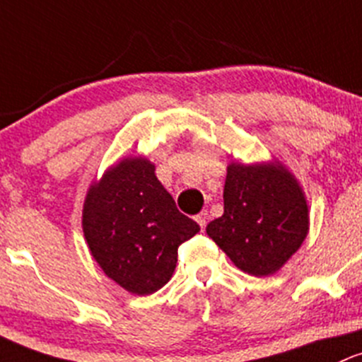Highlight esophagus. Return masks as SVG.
I'll return each instance as SVG.
<instances>
[{"instance_id":"34e87169","label":"esophagus","mask_w":362,"mask_h":362,"mask_svg":"<svg viewBox=\"0 0 362 362\" xmlns=\"http://www.w3.org/2000/svg\"><path fill=\"white\" fill-rule=\"evenodd\" d=\"M195 219H197V223H199V225H200V228H206L207 219H209L207 211H202V212H200V214H197Z\"/></svg>"}]
</instances>
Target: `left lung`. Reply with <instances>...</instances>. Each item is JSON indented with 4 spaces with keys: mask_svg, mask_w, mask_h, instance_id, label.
I'll list each match as a JSON object with an SVG mask.
<instances>
[{
    "mask_svg": "<svg viewBox=\"0 0 362 362\" xmlns=\"http://www.w3.org/2000/svg\"><path fill=\"white\" fill-rule=\"evenodd\" d=\"M223 199L225 212L206 232L240 270L256 277L275 274L303 244L307 200L279 163H230Z\"/></svg>",
    "mask_w": 362,
    "mask_h": 362,
    "instance_id": "8db88e82",
    "label": "left lung"
}]
</instances>
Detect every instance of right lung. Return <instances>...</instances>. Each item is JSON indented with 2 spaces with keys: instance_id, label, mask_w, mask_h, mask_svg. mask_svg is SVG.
<instances>
[{
  "instance_id": "obj_1",
  "label": "right lung",
  "mask_w": 362,
  "mask_h": 362,
  "mask_svg": "<svg viewBox=\"0 0 362 362\" xmlns=\"http://www.w3.org/2000/svg\"><path fill=\"white\" fill-rule=\"evenodd\" d=\"M200 230L177 211L146 158H125L88 192L83 232L104 274L129 293L151 294L173 277L177 249Z\"/></svg>"
}]
</instances>
